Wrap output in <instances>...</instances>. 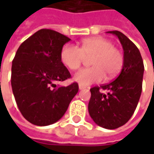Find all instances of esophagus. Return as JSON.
Returning a JSON list of instances; mask_svg holds the SVG:
<instances>
[{"label":"esophagus","instance_id":"1","mask_svg":"<svg viewBox=\"0 0 154 154\" xmlns=\"http://www.w3.org/2000/svg\"><path fill=\"white\" fill-rule=\"evenodd\" d=\"M79 88H80V90H83V89L86 88V86H84V85H82V84H79Z\"/></svg>","mask_w":154,"mask_h":154}]
</instances>
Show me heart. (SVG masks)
<instances>
[{
    "label": "heart",
    "instance_id": "1",
    "mask_svg": "<svg viewBox=\"0 0 154 154\" xmlns=\"http://www.w3.org/2000/svg\"><path fill=\"white\" fill-rule=\"evenodd\" d=\"M92 67L84 68L74 75V80L82 85L98 83L109 80L120 73L124 63L121 51L114 47L111 41L102 37H93L82 40L80 47L66 45L61 51V60L70 70H78L86 57H91Z\"/></svg>",
    "mask_w": 154,
    "mask_h": 154
}]
</instances>
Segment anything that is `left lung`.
<instances>
[{
	"label": "left lung",
	"instance_id": "left-lung-1",
	"mask_svg": "<svg viewBox=\"0 0 154 154\" xmlns=\"http://www.w3.org/2000/svg\"><path fill=\"white\" fill-rule=\"evenodd\" d=\"M116 35L123 48L124 63L115 80L90 89L88 111L96 124L115 129L127 122L137 107L142 90L144 64L140 51L131 40L118 31ZM103 91H106L103 94Z\"/></svg>",
	"mask_w": 154,
	"mask_h": 154
}]
</instances>
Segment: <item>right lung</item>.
Segmentation results:
<instances>
[{"label":"right lung","mask_w":154,"mask_h":154,"mask_svg":"<svg viewBox=\"0 0 154 154\" xmlns=\"http://www.w3.org/2000/svg\"><path fill=\"white\" fill-rule=\"evenodd\" d=\"M70 41L51 29H41L24 41L12 63L11 85L22 116L34 125L60 120L79 91L78 83L60 86L71 74L61 60L63 45Z\"/></svg>","instance_id":"add662e5"}]
</instances>
